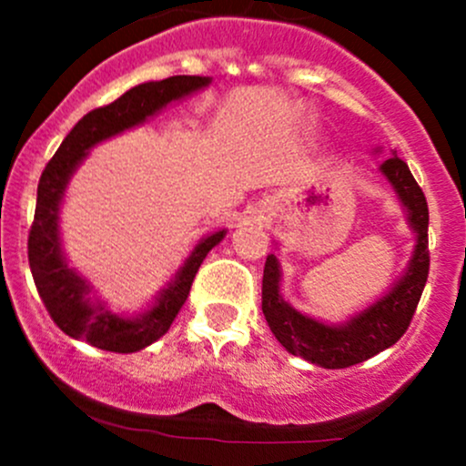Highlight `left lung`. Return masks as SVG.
Segmentation results:
<instances>
[{
	"mask_svg": "<svg viewBox=\"0 0 466 466\" xmlns=\"http://www.w3.org/2000/svg\"><path fill=\"white\" fill-rule=\"evenodd\" d=\"M380 171L397 189L399 198L408 209V220L417 232L415 255H412L408 272L385 298L372 304L368 311L351 318L347 324L329 327V324L302 316L281 299V275L275 255H268L266 268H263L261 311L268 327L290 354L302 356L304 360L320 368H351L392 347L410 327L417 304L424 293L426 279H429V205H426L424 191L412 177L408 164L397 155L385 159L380 164Z\"/></svg>",
	"mask_w": 466,
	"mask_h": 466,
	"instance_id": "left-lung-1",
	"label": "left lung"
}]
</instances>
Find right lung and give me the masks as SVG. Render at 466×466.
Listing matches in <instances>:
<instances>
[{
  "mask_svg": "<svg viewBox=\"0 0 466 466\" xmlns=\"http://www.w3.org/2000/svg\"><path fill=\"white\" fill-rule=\"evenodd\" d=\"M205 76H171L164 81L142 83L128 89L116 101L87 112L63 139L54 157L46 162L37 182L35 216L29 229V266L35 289L49 311L51 320L67 336L86 340L92 347L116 354H133L168 331L177 311L189 298L191 284L207 252L220 243L225 229L203 238L191 252L173 284L159 295L157 304L139 318H121L101 304L89 302L86 279L69 270L63 259L58 238V207L74 168L81 164L94 144L112 137L126 128L142 124L146 116L162 110L167 103L177 101L196 89L205 87Z\"/></svg>",
  "mask_w": 466,
  "mask_h": 466,
  "instance_id": "obj_1",
  "label": "right lung"
}]
</instances>
